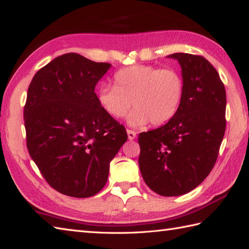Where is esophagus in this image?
Here are the masks:
<instances>
[{
	"instance_id": "34e87169",
	"label": "esophagus",
	"mask_w": 249,
	"mask_h": 249,
	"mask_svg": "<svg viewBox=\"0 0 249 249\" xmlns=\"http://www.w3.org/2000/svg\"><path fill=\"white\" fill-rule=\"evenodd\" d=\"M127 136H128V139L129 140H134L136 138V133L133 130L127 129Z\"/></svg>"
}]
</instances>
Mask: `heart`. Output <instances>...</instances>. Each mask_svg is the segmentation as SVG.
<instances>
[{
    "label": "heart",
    "mask_w": 249,
    "mask_h": 249,
    "mask_svg": "<svg viewBox=\"0 0 249 249\" xmlns=\"http://www.w3.org/2000/svg\"><path fill=\"white\" fill-rule=\"evenodd\" d=\"M182 96L183 81L176 70L148 65L124 68L114 74V85H102L98 90L99 105L113 119L124 118L133 102L130 126L167 123L177 113Z\"/></svg>",
    "instance_id": "b5f03b06"
}]
</instances>
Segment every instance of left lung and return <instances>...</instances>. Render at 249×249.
<instances>
[{
  "mask_svg": "<svg viewBox=\"0 0 249 249\" xmlns=\"http://www.w3.org/2000/svg\"><path fill=\"white\" fill-rule=\"evenodd\" d=\"M181 67L183 96L177 113L160 127L139 134V168L147 186L162 196L186 194L215 165L226 131V89L202 56H167Z\"/></svg>",
  "mask_w": 249,
  "mask_h": 249,
  "instance_id": "left-lung-1",
  "label": "left lung"
}]
</instances>
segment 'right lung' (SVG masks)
Masks as SVG:
<instances>
[{"label":"right lung","instance_id":"1","mask_svg":"<svg viewBox=\"0 0 249 249\" xmlns=\"http://www.w3.org/2000/svg\"><path fill=\"white\" fill-rule=\"evenodd\" d=\"M111 68L79 53L55 58L29 85L23 119L29 154L52 188L89 197L108 180L110 162L127 140L95 92Z\"/></svg>","mask_w":249,"mask_h":249}]
</instances>
